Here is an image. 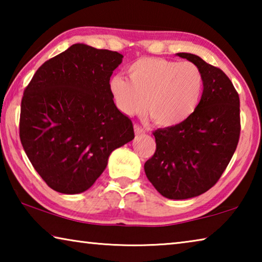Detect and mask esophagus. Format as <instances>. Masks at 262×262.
Instances as JSON below:
<instances>
[{
    "instance_id": "obj_1",
    "label": "esophagus",
    "mask_w": 262,
    "mask_h": 262,
    "mask_svg": "<svg viewBox=\"0 0 262 262\" xmlns=\"http://www.w3.org/2000/svg\"><path fill=\"white\" fill-rule=\"evenodd\" d=\"M134 130H135V134H136V135L143 134V133L145 132V130L143 129V128H142V127H141V126H139V125H136V123L134 125Z\"/></svg>"
}]
</instances>
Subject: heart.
Segmentation results:
<instances>
[{
    "instance_id": "1",
    "label": "heart",
    "mask_w": 262,
    "mask_h": 262,
    "mask_svg": "<svg viewBox=\"0 0 262 262\" xmlns=\"http://www.w3.org/2000/svg\"><path fill=\"white\" fill-rule=\"evenodd\" d=\"M129 79L115 75L110 91L118 110L127 117L147 112L161 127L185 122L202 98L205 78L193 62L141 57L127 69Z\"/></svg>"
}]
</instances>
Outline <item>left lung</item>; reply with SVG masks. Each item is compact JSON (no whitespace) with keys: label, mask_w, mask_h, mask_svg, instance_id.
Segmentation results:
<instances>
[{"label":"left lung","mask_w":262,"mask_h":262,"mask_svg":"<svg viewBox=\"0 0 262 262\" xmlns=\"http://www.w3.org/2000/svg\"><path fill=\"white\" fill-rule=\"evenodd\" d=\"M205 78L202 98L192 117L152 134L156 151L144 164L150 183L163 196L184 200L214 186L236 151L241 136L239 96L223 70L200 56L178 53Z\"/></svg>","instance_id":"left-lung-1"}]
</instances>
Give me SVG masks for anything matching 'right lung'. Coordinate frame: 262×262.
I'll use <instances>...</instances> for the list:
<instances>
[{
    "label": "right lung",
    "instance_id": "right-lung-1",
    "mask_svg": "<svg viewBox=\"0 0 262 262\" xmlns=\"http://www.w3.org/2000/svg\"><path fill=\"white\" fill-rule=\"evenodd\" d=\"M122 55L75 43L41 64L25 88L19 137L34 170L52 189L77 194L103 173L110 154L134 139L117 108L110 78Z\"/></svg>",
    "mask_w": 262,
    "mask_h": 262
}]
</instances>
